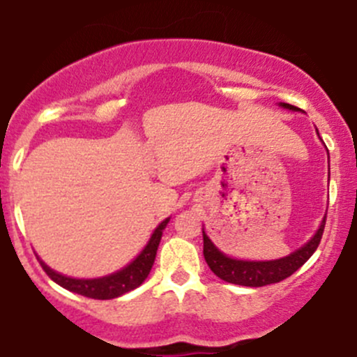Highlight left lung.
<instances>
[{
    "mask_svg": "<svg viewBox=\"0 0 357 357\" xmlns=\"http://www.w3.org/2000/svg\"><path fill=\"white\" fill-rule=\"evenodd\" d=\"M282 108L293 109V112H298L300 108L296 106L288 105V102H281ZM324 225H326V218L321 223L319 230L316 231L312 238L307 242L305 245H302L300 249H296L295 252H291L289 256L279 259H271V261H245V259H235L230 256L223 255L216 245L213 244L209 237L206 235L202 228L204 235V258H206L207 265H209L211 271L218 275L223 281L231 282V284L238 286H249V288H259V286L274 284V282L284 281L286 278H289L291 274H295L300 266L314 255V251L319 245L321 237H323Z\"/></svg>",
    "mask_w": 357,
    "mask_h": 357,
    "instance_id": "8db88e82",
    "label": "left lung"
}]
</instances>
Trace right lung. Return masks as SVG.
Wrapping results in <instances>:
<instances>
[{
  "mask_svg": "<svg viewBox=\"0 0 357 357\" xmlns=\"http://www.w3.org/2000/svg\"><path fill=\"white\" fill-rule=\"evenodd\" d=\"M167 220L162 221L157 228H155L153 235L148 241V244L144 245L143 251L139 252L136 259L132 263L122 268V271L115 272L112 275H106V278L99 279H73L66 278V275L59 274V272H54L48 265H45L43 261L40 263L43 266V271L47 272L48 278L54 282H57L59 286H62L64 289L73 293H78V295L86 296V298H94V300H112L116 298V296H122L126 293L132 291L137 286H141L144 282V279L150 274L151 266H153L155 256H157L158 244H160L162 231L167 227Z\"/></svg>",
  "mask_w": 357,
  "mask_h": 357,
  "instance_id": "1",
  "label": "right lung"
}]
</instances>
